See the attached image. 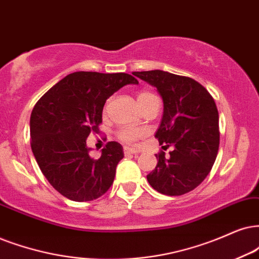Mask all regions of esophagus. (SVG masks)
Segmentation results:
<instances>
[{"mask_svg": "<svg viewBox=\"0 0 259 259\" xmlns=\"http://www.w3.org/2000/svg\"><path fill=\"white\" fill-rule=\"evenodd\" d=\"M139 153V150L133 147H124V155H130V154H136Z\"/></svg>", "mask_w": 259, "mask_h": 259, "instance_id": "esophagus-1", "label": "esophagus"}]
</instances>
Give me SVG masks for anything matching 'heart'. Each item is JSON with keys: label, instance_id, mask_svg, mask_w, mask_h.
I'll use <instances>...</instances> for the list:
<instances>
[{"label": "heart", "instance_id": "heart-1", "mask_svg": "<svg viewBox=\"0 0 259 259\" xmlns=\"http://www.w3.org/2000/svg\"><path fill=\"white\" fill-rule=\"evenodd\" d=\"M155 97L153 93H150V92H147V91H143L139 93V96H137V103H141V101H145L147 99H150V98ZM143 135L142 130L140 129H136V127H125V129L120 130L119 133V139L124 141V142H135L136 140H139L141 136Z\"/></svg>", "mask_w": 259, "mask_h": 259}]
</instances>
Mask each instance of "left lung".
Listing matches in <instances>:
<instances>
[{"mask_svg":"<svg viewBox=\"0 0 259 259\" xmlns=\"http://www.w3.org/2000/svg\"><path fill=\"white\" fill-rule=\"evenodd\" d=\"M155 87L162 98L163 112L155 133L162 149L156 154V167L147 176L154 190L181 196L204 181L217 159L220 133L219 112L209 92L194 78L163 70L134 71Z\"/></svg>","mask_w":259,"mask_h":259,"instance_id":"left-lung-1","label":"left lung"}]
</instances>
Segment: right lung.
Here are the masks:
<instances>
[{
	"instance_id": "add662e5",
	"label": "right lung",
	"mask_w": 259,
	"mask_h": 259,
	"mask_svg": "<svg viewBox=\"0 0 259 259\" xmlns=\"http://www.w3.org/2000/svg\"><path fill=\"white\" fill-rule=\"evenodd\" d=\"M139 81L125 73L76 71L50 88L35 104L29 120L31 148L49 183L75 202L93 201L112 185L123 147L109 142L99 159L90 156L87 137L98 133L106 100Z\"/></svg>"
}]
</instances>
